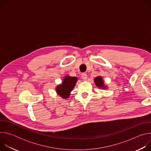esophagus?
I'll return each mask as SVG.
<instances>
[{"label":"esophagus","mask_w":151,"mask_h":151,"mask_svg":"<svg viewBox=\"0 0 151 151\" xmlns=\"http://www.w3.org/2000/svg\"><path fill=\"white\" fill-rule=\"evenodd\" d=\"M82 78L83 79V80H86L87 79V75L86 73H82Z\"/></svg>","instance_id":"esophagus-1"}]
</instances>
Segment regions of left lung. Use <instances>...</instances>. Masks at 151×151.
Returning a JSON list of instances; mask_svg holds the SVG:
<instances>
[{"label":"left lung","mask_w":151,"mask_h":151,"mask_svg":"<svg viewBox=\"0 0 151 151\" xmlns=\"http://www.w3.org/2000/svg\"><path fill=\"white\" fill-rule=\"evenodd\" d=\"M94 82H95L96 85L100 88L105 89L107 87L104 85V81L103 80L102 77H101V76H97V77L95 78H94Z\"/></svg>","instance_id":"1"}]
</instances>
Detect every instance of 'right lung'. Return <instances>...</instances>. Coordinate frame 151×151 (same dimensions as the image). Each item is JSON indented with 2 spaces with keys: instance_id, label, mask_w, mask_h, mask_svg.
Masks as SVG:
<instances>
[{
  "instance_id": "right-lung-1",
  "label": "right lung",
  "mask_w": 151,
  "mask_h": 151,
  "mask_svg": "<svg viewBox=\"0 0 151 151\" xmlns=\"http://www.w3.org/2000/svg\"><path fill=\"white\" fill-rule=\"evenodd\" d=\"M77 81L78 78L76 77H72L69 75L66 76L64 78L62 83L58 85L55 88L57 94L63 99L68 98Z\"/></svg>"
}]
</instances>
